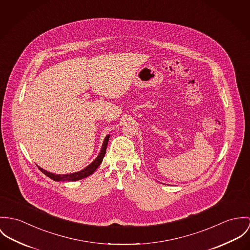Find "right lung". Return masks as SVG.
Listing matches in <instances>:
<instances>
[{
    "mask_svg": "<svg viewBox=\"0 0 250 250\" xmlns=\"http://www.w3.org/2000/svg\"><path fill=\"white\" fill-rule=\"evenodd\" d=\"M109 137H110L109 134L105 136L104 141L103 143V146H102L101 152L98 155V157L90 165H88L86 167H84L83 169H82L80 171L73 172V173H68V174H56V173L50 172V171H48L46 169H43L42 167H40L39 166H38V167H39V169L44 174H46L48 177H50L51 179H53L55 181H78V180L83 179L85 177L91 175L99 167V166L102 164L103 159H104V157L105 155V152H106V147H107Z\"/></svg>",
    "mask_w": 250,
    "mask_h": 250,
    "instance_id": "obj_1",
    "label": "right lung"
}]
</instances>
